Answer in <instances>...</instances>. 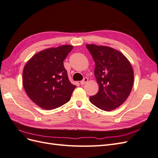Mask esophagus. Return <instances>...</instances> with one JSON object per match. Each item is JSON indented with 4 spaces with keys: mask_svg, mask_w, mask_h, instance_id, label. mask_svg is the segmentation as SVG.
I'll return each instance as SVG.
<instances>
[{
    "mask_svg": "<svg viewBox=\"0 0 158 158\" xmlns=\"http://www.w3.org/2000/svg\"><path fill=\"white\" fill-rule=\"evenodd\" d=\"M88 79L85 77V78H84L82 81H81L80 82V84L81 85H84V84H85V83H86L87 82H88Z\"/></svg>",
    "mask_w": 158,
    "mask_h": 158,
    "instance_id": "34e87169",
    "label": "esophagus"
}]
</instances>
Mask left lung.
Wrapping results in <instances>:
<instances>
[{
    "mask_svg": "<svg viewBox=\"0 0 158 158\" xmlns=\"http://www.w3.org/2000/svg\"><path fill=\"white\" fill-rule=\"evenodd\" d=\"M95 63L94 74L98 92L89 97L91 103L103 111L115 109L130 94L134 72L130 62L120 51L107 46L86 45Z\"/></svg>",
    "mask_w": 158,
    "mask_h": 158,
    "instance_id": "obj_1",
    "label": "left lung"
}]
</instances>
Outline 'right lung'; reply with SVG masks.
Returning a JSON list of instances; mask_svg holds the SVG:
<instances>
[{
	"mask_svg": "<svg viewBox=\"0 0 158 158\" xmlns=\"http://www.w3.org/2000/svg\"><path fill=\"white\" fill-rule=\"evenodd\" d=\"M73 46L61 45L41 51L27 61L23 71V85L33 102L47 110L67 103L76 87L69 80L63 61Z\"/></svg>",
	"mask_w": 158,
	"mask_h": 158,
	"instance_id": "1",
	"label": "right lung"
}]
</instances>
